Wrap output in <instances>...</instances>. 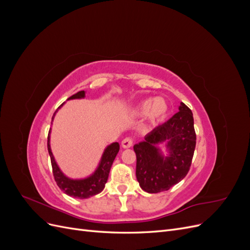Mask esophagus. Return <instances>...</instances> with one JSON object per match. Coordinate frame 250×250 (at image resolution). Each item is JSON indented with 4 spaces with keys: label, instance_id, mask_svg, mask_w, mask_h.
<instances>
[{
    "label": "esophagus",
    "instance_id": "esophagus-1",
    "mask_svg": "<svg viewBox=\"0 0 250 250\" xmlns=\"http://www.w3.org/2000/svg\"><path fill=\"white\" fill-rule=\"evenodd\" d=\"M132 146V140L129 139V138H126L122 141V147L124 149H127V148H130Z\"/></svg>",
    "mask_w": 250,
    "mask_h": 250
}]
</instances>
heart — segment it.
<instances>
[{
  "instance_id": "b5f03b06",
  "label": "heart",
  "mask_w": 250,
  "mask_h": 250,
  "mask_svg": "<svg viewBox=\"0 0 250 250\" xmlns=\"http://www.w3.org/2000/svg\"><path fill=\"white\" fill-rule=\"evenodd\" d=\"M169 105L162 97H156L153 99H146L142 101L135 111L140 116H146L151 122H157L167 116Z\"/></svg>"
}]
</instances>
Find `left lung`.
Instances as JSON below:
<instances>
[{
    "instance_id": "obj_1",
    "label": "left lung",
    "mask_w": 250,
    "mask_h": 250,
    "mask_svg": "<svg viewBox=\"0 0 250 250\" xmlns=\"http://www.w3.org/2000/svg\"><path fill=\"white\" fill-rule=\"evenodd\" d=\"M162 143L165 151L158 146ZM195 146L193 113L181 102L178 112L133 146L135 175L142 190L150 194L168 191L183 180L190 170Z\"/></svg>"
}]
</instances>
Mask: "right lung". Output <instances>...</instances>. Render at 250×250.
I'll return each mask as SVG.
<instances>
[{"label": "right lung", "instance_id": "right-lung-1", "mask_svg": "<svg viewBox=\"0 0 250 250\" xmlns=\"http://www.w3.org/2000/svg\"><path fill=\"white\" fill-rule=\"evenodd\" d=\"M85 94L86 92L81 90V92H78L77 94L71 96L66 101L75 100V99H84ZM63 104L64 103L60 105L58 109L54 112V115L52 117V123H53V120H54L56 116L57 111L63 106ZM119 150H120L119 143L118 142L111 143L110 145H107L105 147L103 153L101 155L100 162L98 164L97 168L92 174H89V175H87L86 177H82V178H71L69 176H66L65 174L62 171V169L59 168L55 157L53 155L52 149H51V128L48 135V151L51 158L53 175H54L55 181L60 190L63 191L64 194L69 195L74 198L86 199L103 191V188H105V184L107 183L112 163L115 161Z\"/></svg>", "mask_w": 250, "mask_h": 250}]
</instances>
